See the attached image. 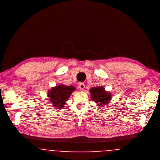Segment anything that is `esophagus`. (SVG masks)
<instances>
[{"instance_id": "esophagus-1", "label": "esophagus", "mask_w": 160, "mask_h": 160, "mask_svg": "<svg viewBox=\"0 0 160 160\" xmlns=\"http://www.w3.org/2000/svg\"><path fill=\"white\" fill-rule=\"evenodd\" d=\"M85 86H86L85 84H84V83H80L79 84V88L80 89H84L85 88Z\"/></svg>"}]
</instances>
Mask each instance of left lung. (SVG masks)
Instances as JSON below:
<instances>
[{"mask_svg": "<svg viewBox=\"0 0 160 160\" xmlns=\"http://www.w3.org/2000/svg\"><path fill=\"white\" fill-rule=\"evenodd\" d=\"M92 100L98 103V107H102L107 105L112 99V94L110 92H107L103 87L98 86L92 88L90 89Z\"/></svg>", "mask_w": 160, "mask_h": 160, "instance_id": "8db88e82", "label": "left lung"}]
</instances>
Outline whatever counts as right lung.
<instances>
[{
	"label": "right lung",
	"instance_id": "add662e5",
	"mask_svg": "<svg viewBox=\"0 0 160 160\" xmlns=\"http://www.w3.org/2000/svg\"><path fill=\"white\" fill-rule=\"evenodd\" d=\"M76 90L72 86H65L63 84L58 85L48 90L47 96L52 105L57 109H63L66 102L68 100L72 92Z\"/></svg>",
	"mask_w": 160,
	"mask_h": 160
}]
</instances>
